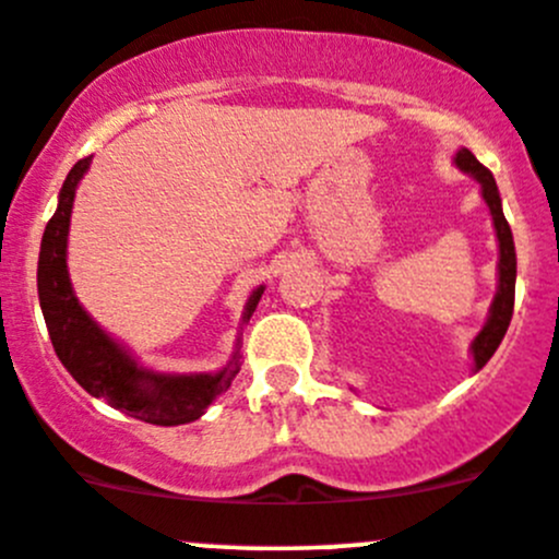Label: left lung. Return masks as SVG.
Returning <instances> with one entry per match:
<instances>
[{
	"instance_id": "1",
	"label": "left lung",
	"mask_w": 559,
	"mask_h": 559,
	"mask_svg": "<svg viewBox=\"0 0 559 559\" xmlns=\"http://www.w3.org/2000/svg\"><path fill=\"white\" fill-rule=\"evenodd\" d=\"M455 165L463 174L474 176L483 187V198L491 209L493 228H497L499 239V286L497 295H493L491 311H488V322L483 325V331L474 336L472 342V356H474V369H483L485 364L491 361V356L497 353V347L502 344L504 333H508L510 320H513V300H515V245H513V231H510L508 221H504L502 212V198H499L497 181L493 174L485 168L483 162L472 154L468 148H461L455 154Z\"/></svg>"
}]
</instances>
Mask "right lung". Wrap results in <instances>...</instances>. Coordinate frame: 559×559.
Listing matches in <instances>:
<instances>
[{
  "label": "right lung",
  "mask_w": 559,
  "mask_h": 559,
  "mask_svg": "<svg viewBox=\"0 0 559 559\" xmlns=\"http://www.w3.org/2000/svg\"><path fill=\"white\" fill-rule=\"evenodd\" d=\"M91 159L93 156L80 159L66 176L57 212L46 223L44 239H40L38 297L57 358L87 394L104 400V403L134 416V419L162 427L201 419L203 411L215 403L237 378V353H234L231 364L215 374L151 372V369L140 367L121 344L93 322V317L82 309L74 289H71L66 264L68 226H71L76 185L91 168ZM262 292L264 286H259L248 297L242 322L250 320V314L262 300Z\"/></svg>",
  "instance_id": "1"
}]
</instances>
